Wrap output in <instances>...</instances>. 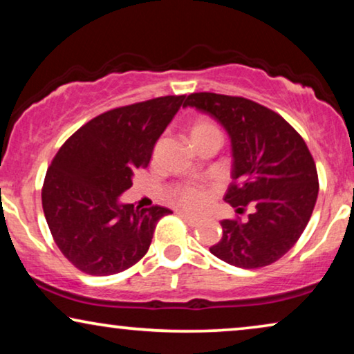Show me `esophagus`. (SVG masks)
Masks as SVG:
<instances>
[{"mask_svg":"<svg viewBox=\"0 0 354 354\" xmlns=\"http://www.w3.org/2000/svg\"><path fill=\"white\" fill-rule=\"evenodd\" d=\"M177 214H178V216H180V217H182V219H183V221H185V222H187V224H188V225H190V227H196L198 224H200V219H196V217H193V216H190V214H187V212H183V211H178V212H177Z\"/></svg>","mask_w":354,"mask_h":354,"instance_id":"34e87169","label":"esophagus"}]
</instances>
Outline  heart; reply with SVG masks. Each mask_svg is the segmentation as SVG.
Returning <instances> with one entry per match:
<instances>
[{"label": "heart", "mask_w": 354, "mask_h": 354, "mask_svg": "<svg viewBox=\"0 0 354 354\" xmlns=\"http://www.w3.org/2000/svg\"><path fill=\"white\" fill-rule=\"evenodd\" d=\"M188 133H190L192 140H196L200 137H205V135L221 133V132L214 125V122H211L209 119L196 118L190 124ZM171 198L177 206L183 207V209L198 212L205 209L207 206V203L211 200V192L207 190V188L200 187V185H183L180 188H177V190L172 193Z\"/></svg>", "instance_id": "heart-1"}]
</instances>
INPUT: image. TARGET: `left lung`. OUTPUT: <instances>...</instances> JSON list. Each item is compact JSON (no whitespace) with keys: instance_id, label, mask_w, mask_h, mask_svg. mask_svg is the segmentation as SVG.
Instances as JSON below:
<instances>
[{"instance_id":"1","label":"left lung","mask_w":354,"mask_h":354,"mask_svg":"<svg viewBox=\"0 0 354 354\" xmlns=\"http://www.w3.org/2000/svg\"><path fill=\"white\" fill-rule=\"evenodd\" d=\"M183 106L209 114L232 143V183L224 200L245 221L224 219L209 251L241 269L275 263L297 243L319 193L316 162L301 135L266 106L217 93H192Z\"/></svg>"}]
</instances>
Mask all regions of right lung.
<instances>
[{
  "instance_id": "right-lung-1",
  "label": "right lung",
  "mask_w": 354,
  "mask_h": 354,
  "mask_svg": "<svg viewBox=\"0 0 354 354\" xmlns=\"http://www.w3.org/2000/svg\"><path fill=\"white\" fill-rule=\"evenodd\" d=\"M185 95L159 96L96 115L66 140L48 167L41 205L61 253L82 272L113 275L147 254L171 209H138L119 196L147 167Z\"/></svg>"
}]
</instances>
